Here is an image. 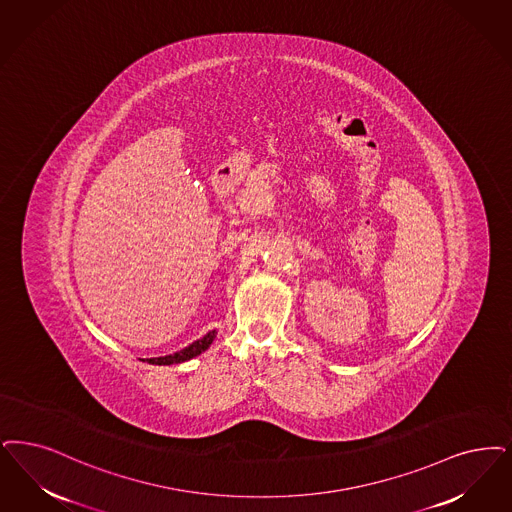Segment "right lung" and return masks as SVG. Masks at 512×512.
Segmentation results:
<instances>
[{
    "instance_id": "right-lung-1",
    "label": "right lung",
    "mask_w": 512,
    "mask_h": 512,
    "mask_svg": "<svg viewBox=\"0 0 512 512\" xmlns=\"http://www.w3.org/2000/svg\"><path fill=\"white\" fill-rule=\"evenodd\" d=\"M215 337H217V331L213 329V331L205 333L202 339L194 341L192 345L184 347L183 350H179V352H173V354H167V356H160V358H146V362H148V364H154V366H171V364H183V362H188V360H192V358L200 356L202 352H205L207 348L211 347V343L215 341Z\"/></svg>"
}]
</instances>
